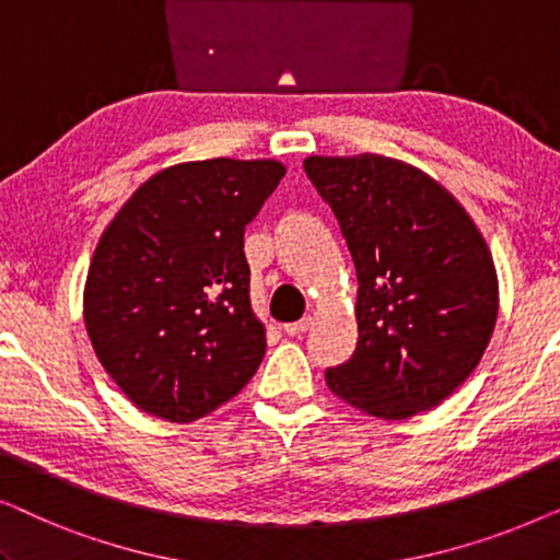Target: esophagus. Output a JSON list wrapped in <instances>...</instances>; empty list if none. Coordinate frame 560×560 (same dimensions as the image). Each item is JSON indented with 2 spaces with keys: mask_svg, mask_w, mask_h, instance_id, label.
Instances as JSON below:
<instances>
[{
  "mask_svg": "<svg viewBox=\"0 0 560 560\" xmlns=\"http://www.w3.org/2000/svg\"><path fill=\"white\" fill-rule=\"evenodd\" d=\"M308 328H311V318H301V320H295V324L282 326V331H285L288 336H303Z\"/></svg>",
  "mask_w": 560,
  "mask_h": 560,
  "instance_id": "obj_1",
  "label": "esophagus"
}]
</instances>
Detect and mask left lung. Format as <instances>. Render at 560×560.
<instances>
[{
    "mask_svg": "<svg viewBox=\"0 0 560 560\" xmlns=\"http://www.w3.org/2000/svg\"><path fill=\"white\" fill-rule=\"evenodd\" d=\"M357 267L359 341L326 385L351 408L402 420L474 372L497 320V272L462 203L418 167L382 155L303 163Z\"/></svg>",
    "mask_w": 560,
    "mask_h": 560,
    "instance_id": "obj_1",
    "label": "left lung"
}]
</instances>
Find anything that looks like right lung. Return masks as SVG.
Wrapping results in <instances>:
<instances>
[{"label": "right lung", "mask_w": 560, "mask_h": 560, "mask_svg": "<svg viewBox=\"0 0 560 560\" xmlns=\"http://www.w3.org/2000/svg\"><path fill=\"white\" fill-rule=\"evenodd\" d=\"M275 160H201L152 175L106 226L83 318L137 408L190 423L240 395L265 357L244 229L278 188Z\"/></svg>", "instance_id": "add662e5"}]
</instances>
